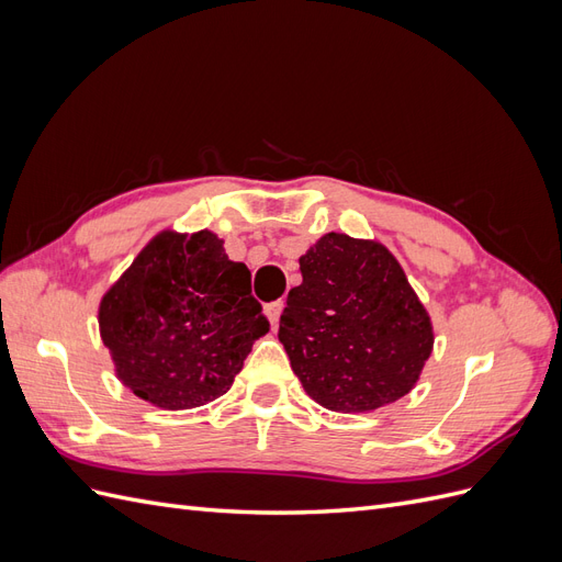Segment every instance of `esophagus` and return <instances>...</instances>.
<instances>
[{
    "instance_id": "34e87169",
    "label": "esophagus",
    "mask_w": 562,
    "mask_h": 562,
    "mask_svg": "<svg viewBox=\"0 0 562 562\" xmlns=\"http://www.w3.org/2000/svg\"><path fill=\"white\" fill-rule=\"evenodd\" d=\"M283 300H274V302H269L267 307H265V314H267V318H269V323H271V328H277L279 326V318H281V312H283Z\"/></svg>"
}]
</instances>
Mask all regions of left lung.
<instances>
[{
  "instance_id": "1",
  "label": "left lung",
  "mask_w": 562,
  "mask_h": 562,
  "mask_svg": "<svg viewBox=\"0 0 562 562\" xmlns=\"http://www.w3.org/2000/svg\"><path fill=\"white\" fill-rule=\"evenodd\" d=\"M279 339L304 391L366 413L411 391L434 347L431 321L382 244L326 234L300 258Z\"/></svg>"
}]
</instances>
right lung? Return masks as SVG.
Listing matches in <instances>:
<instances>
[{
	"label": "right lung",
	"instance_id": "right-lung-1",
	"mask_svg": "<svg viewBox=\"0 0 562 562\" xmlns=\"http://www.w3.org/2000/svg\"><path fill=\"white\" fill-rule=\"evenodd\" d=\"M265 333L248 267L232 262L209 229L161 232L100 302V335L119 380L166 411L227 394Z\"/></svg>",
	"mask_w": 562,
	"mask_h": 562
}]
</instances>
